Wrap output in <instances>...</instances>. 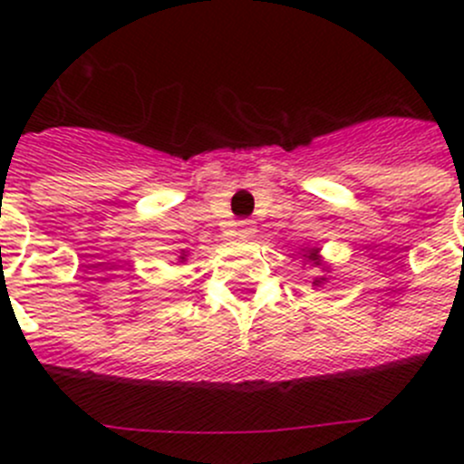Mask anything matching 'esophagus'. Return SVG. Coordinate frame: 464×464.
<instances>
[{
    "instance_id": "34e87169",
    "label": "esophagus",
    "mask_w": 464,
    "mask_h": 464,
    "mask_svg": "<svg viewBox=\"0 0 464 464\" xmlns=\"http://www.w3.org/2000/svg\"><path fill=\"white\" fill-rule=\"evenodd\" d=\"M256 233V222L254 219H240L237 222V228H236V236H240L242 240H246V237H251Z\"/></svg>"
}]
</instances>
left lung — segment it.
<instances>
[{"label": "left lung", "instance_id": "8db88e82", "mask_svg": "<svg viewBox=\"0 0 464 464\" xmlns=\"http://www.w3.org/2000/svg\"><path fill=\"white\" fill-rule=\"evenodd\" d=\"M314 256H316V254H310V256H307V258H310V260H312V258H314ZM321 280H323V278H321ZM321 280H314V285H319V283H321Z\"/></svg>", "mask_w": 464, "mask_h": 464}]
</instances>
